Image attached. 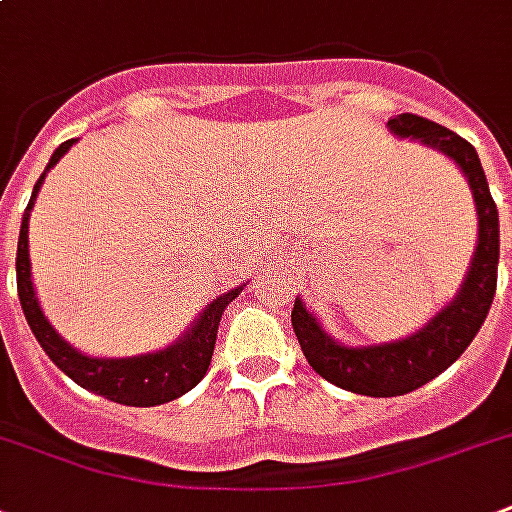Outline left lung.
<instances>
[{
	"mask_svg": "<svg viewBox=\"0 0 512 512\" xmlns=\"http://www.w3.org/2000/svg\"><path fill=\"white\" fill-rule=\"evenodd\" d=\"M388 130L396 138L417 140L422 146L433 148L460 167L476 201L478 241L457 295L425 327L401 340L377 345L337 342L297 297L292 308V327L313 372H319L337 388L372 398L412 393L462 356V350L473 342L489 313L500 263V215L476 148L457 132L414 114L393 116Z\"/></svg>",
	"mask_w": 512,
	"mask_h": 512,
	"instance_id": "left-lung-1",
	"label": "left lung"
}]
</instances>
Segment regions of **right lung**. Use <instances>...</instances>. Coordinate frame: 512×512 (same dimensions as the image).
<instances>
[{
  "instance_id": "obj_1",
  "label": "right lung",
  "mask_w": 512,
  "mask_h": 512,
  "mask_svg": "<svg viewBox=\"0 0 512 512\" xmlns=\"http://www.w3.org/2000/svg\"><path fill=\"white\" fill-rule=\"evenodd\" d=\"M76 140H66L55 148L50 156V164L44 167L39 175L28 201L26 212H23V223H20L18 236V257H15V276H18V297L20 308L26 313V321L44 353L50 361L58 366L60 372L68 374L76 385H82L90 393L114 401L124 406H159L167 401H175L191 388H196L201 377L207 374L209 361H212V350H215L217 327L223 319V311L228 303H233L244 284L228 289L220 297L199 313V319L193 321L191 327L185 329L183 335L177 337L172 345L162 350H151V353H138V356L127 358H100L87 356L82 350L55 332L47 316H44L42 305L36 300L34 281H31V260H28V217L34 209L36 193L42 188L47 172L63 159L68 148L74 146Z\"/></svg>"
}]
</instances>
